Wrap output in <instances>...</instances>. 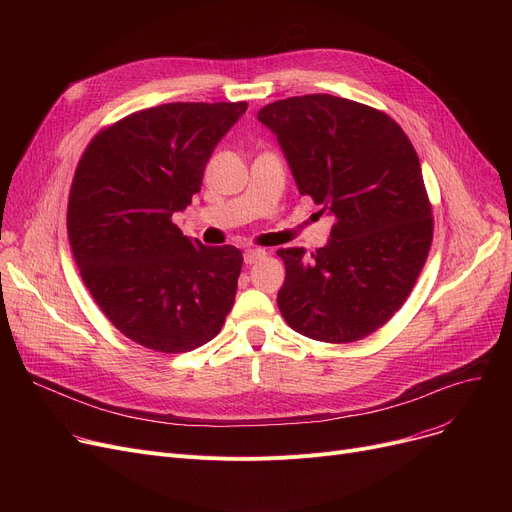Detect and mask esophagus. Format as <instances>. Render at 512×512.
Returning <instances> with one entry per match:
<instances>
[{"label": "esophagus", "mask_w": 512, "mask_h": 512, "mask_svg": "<svg viewBox=\"0 0 512 512\" xmlns=\"http://www.w3.org/2000/svg\"><path fill=\"white\" fill-rule=\"evenodd\" d=\"M267 253L263 251V249H247L245 251V263L247 265H253V263H257L259 259H263Z\"/></svg>", "instance_id": "1"}]
</instances>
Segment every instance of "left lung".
I'll return each mask as SVG.
<instances>
[{
    "instance_id": "left-lung-1",
    "label": "left lung",
    "mask_w": 512,
    "mask_h": 512,
    "mask_svg": "<svg viewBox=\"0 0 512 512\" xmlns=\"http://www.w3.org/2000/svg\"><path fill=\"white\" fill-rule=\"evenodd\" d=\"M301 195L334 215L330 242L280 249L286 324L321 342H355L411 294L432 247V205L409 137L388 114L334 95L288 97L257 114Z\"/></svg>"
}]
</instances>
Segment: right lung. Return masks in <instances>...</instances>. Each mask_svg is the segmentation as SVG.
Here are the masks:
<instances>
[{"label":"right lung","mask_w":512,"mask_h":512,"mask_svg":"<svg viewBox=\"0 0 512 512\" xmlns=\"http://www.w3.org/2000/svg\"><path fill=\"white\" fill-rule=\"evenodd\" d=\"M236 103H164L103 128L80 157L68 199L74 261L105 317L157 353H188L220 334L242 253L205 247L172 222L201 191Z\"/></svg>","instance_id":"right-lung-1"}]
</instances>
